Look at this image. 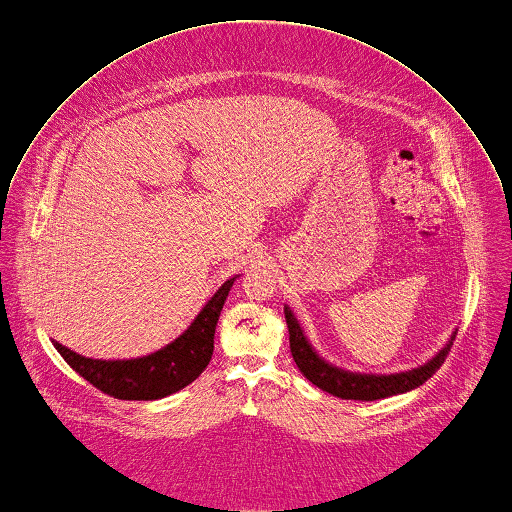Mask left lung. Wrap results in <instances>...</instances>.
Wrapping results in <instances>:
<instances>
[{
	"label": "left lung",
	"mask_w": 512,
	"mask_h": 512,
	"mask_svg": "<svg viewBox=\"0 0 512 512\" xmlns=\"http://www.w3.org/2000/svg\"><path fill=\"white\" fill-rule=\"evenodd\" d=\"M284 316H286L288 334H290V352L298 370L324 392L344 400H378V398L408 392L424 384L442 366V362L446 360V354L450 352L452 340L456 336V332H452L448 344L424 366L412 368L408 372H398V374H358V372L342 370L322 360L306 340L298 320L294 318L288 306H284Z\"/></svg>",
	"instance_id": "1"
}]
</instances>
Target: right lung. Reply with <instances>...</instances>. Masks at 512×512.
Here are the masks:
<instances>
[{
    "instance_id": "obj_1",
    "label": "right lung",
    "mask_w": 512,
    "mask_h": 512,
    "mask_svg": "<svg viewBox=\"0 0 512 512\" xmlns=\"http://www.w3.org/2000/svg\"><path fill=\"white\" fill-rule=\"evenodd\" d=\"M236 276L226 280L194 322L162 350L130 360L86 358L52 340L64 360L104 394L120 400H158L194 382L210 364L214 332Z\"/></svg>"
}]
</instances>
